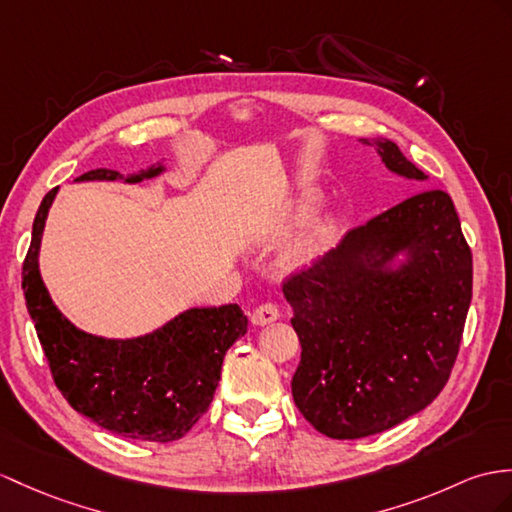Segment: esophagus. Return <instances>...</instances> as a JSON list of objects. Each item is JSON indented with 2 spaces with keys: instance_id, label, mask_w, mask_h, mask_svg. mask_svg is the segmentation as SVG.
Masks as SVG:
<instances>
[{
  "instance_id": "obj_1",
  "label": "esophagus",
  "mask_w": 512,
  "mask_h": 512,
  "mask_svg": "<svg viewBox=\"0 0 512 512\" xmlns=\"http://www.w3.org/2000/svg\"><path fill=\"white\" fill-rule=\"evenodd\" d=\"M280 319V308L276 304H260L254 313H252V323L256 326H267V323H273Z\"/></svg>"
}]
</instances>
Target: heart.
Wrapping results in <instances>:
<instances>
[{"mask_svg":"<svg viewBox=\"0 0 512 512\" xmlns=\"http://www.w3.org/2000/svg\"><path fill=\"white\" fill-rule=\"evenodd\" d=\"M317 204H319V195H304V197H299V202H297V206L293 208V213H291V217H289V221L291 223H299V221H306L310 215H313V210L317 208ZM321 232L323 230H317L313 236H310V239L297 249V256H306V254H310V249H313V245H315V241L319 239L321 236Z\"/></svg>","mask_w":512,"mask_h":512,"instance_id":"heart-1","label":"heart"}]
</instances>
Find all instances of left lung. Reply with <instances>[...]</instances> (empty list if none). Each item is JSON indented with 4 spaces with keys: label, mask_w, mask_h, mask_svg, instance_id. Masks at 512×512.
<instances>
[{
    "label": "left lung",
    "mask_w": 512,
    "mask_h": 512,
    "mask_svg": "<svg viewBox=\"0 0 512 512\" xmlns=\"http://www.w3.org/2000/svg\"><path fill=\"white\" fill-rule=\"evenodd\" d=\"M365 143L391 171L426 180L393 141ZM402 246L411 263L386 272ZM471 286V247L441 189L410 195L293 271L282 291L302 345L291 382L299 413L330 439H363L432 404L456 363Z\"/></svg>",
    "instance_id": "obj_1"
}]
</instances>
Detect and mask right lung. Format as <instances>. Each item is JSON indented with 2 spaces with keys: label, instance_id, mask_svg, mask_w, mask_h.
I'll list each match as a JSON object with an SVG mask.
<instances>
[{
  "label": "right lung",
  "instance_id": "add662e5",
  "mask_svg": "<svg viewBox=\"0 0 512 512\" xmlns=\"http://www.w3.org/2000/svg\"><path fill=\"white\" fill-rule=\"evenodd\" d=\"M156 173L160 167L128 182ZM117 178L115 169H93L78 180ZM56 191L43 197L34 217L21 284L58 391L73 410L115 434L156 443L182 439L213 402L223 356L247 332V317L239 304H226L186 310L143 339L108 341L80 332L58 313L39 273L41 234Z\"/></svg>",
  "mask_w": 512,
  "mask_h": 512
}]
</instances>
